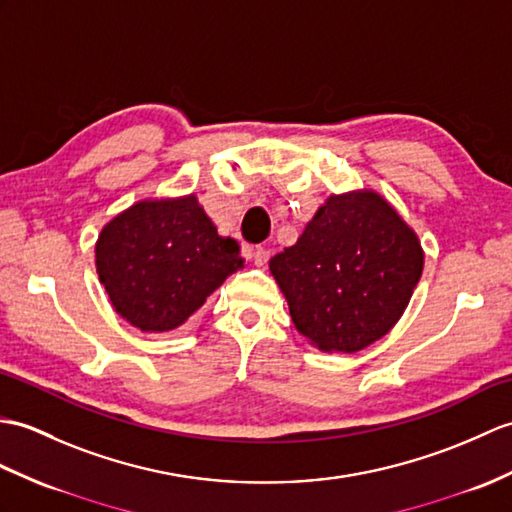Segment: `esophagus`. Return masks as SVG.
Returning <instances> with one entry per match:
<instances>
[{
	"instance_id": "esophagus-1",
	"label": "esophagus",
	"mask_w": 512,
	"mask_h": 512,
	"mask_svg": "<svg viewBox=\"0 0 512 512\" xmlns=\"http://www.w3.org/2000/svg\"><path fill=\"white\" fill-rule=\"evenodd\" d=\"M268 257H270V253L266 251V248H251V259L255 261V266H266V261H268Z\"/></svg>"
}]
</instances>
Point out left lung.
<instances>
[{"label": "left lung", "mask_w": 512, "mask_h": 512, "mask_svg": "<svg viewBox=\"0 0 512 512\" xmlns=\"http://www.w3.org/2000/svg\"><path fill=\"white\" fill-rule=\"evenodd\" d=\"M419 235L375 189L331 194L294 246L270 259L290 316L312 347L358 353L406 312L423 272Z\"/></svg>", "instance_id": "1"}]
</instances>
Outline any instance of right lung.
I'll return each instance as SVG.
<instances>
[{"label":"right lung","instance_id":"1","mask_svg":"<svg viewBox=\"0 0 512 512\" xmlns=\"http://www.w3.org/2000/svg\"><path fill=\"white\" fill-rule=\"evenodd\" d=\"M244 257L196 194L137 200L104 224L95 270L113 310L146 334L181 327Z\"/></svg>","mask_w":512,"mask_h":512}]
</instances>
